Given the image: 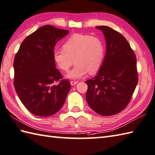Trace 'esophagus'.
I'll list each match as a JSON object with an SVG mask.
<instances>
[{
  "label": "esophagus",
  "instance_id": "1",
  "mask_svg": "<svg viewBox=\"0 0 155 155\" xmlns=\"http://www.w3.org/2000/svg\"><path fill=\"white\" fill-rule=\"evenodd\" d=\"M70 84H71V86H74V85L78 84V81H71Z\"/></svg>",
  "mask_w": 155,
  "mask_h": 155
}]
</instances>
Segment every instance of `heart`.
<instances>
[{"mask_svg":"<svg viewBox=\"0 0 155 155\" xmlns=\"http://www.w3.org/2000/svg\"><path fill=\"white\" fill-rule=\"evenodd\" d=\"M106 47L98 37L74 34L64 43L63 49L53 51V59L59 69L68 71L76 63L68 77L78 79L89 73L96 74L102 67Z\"/></svg>","mask_w":155,"mask_h":155,"instance_id":"1","label":"heart"}]
</instances>
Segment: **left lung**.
I'll use <instances>...</instances> for the list:
<instances>
[{"mask_svg": "<svg viewBox=\"0 0 155 155\" xmlns=\"http://www.w3.org/2000/svg\"><path fill=\"white\" fill-rule=\"evenodd\" d=\"M106 42V53L98 73L86 81V98L94 111L112 116L122 111L130 102L138 84L137 58L125 37L107 26H97Z\"/></svg>", "mask_w": 155, "mask_h": 155, "instance_id": "1", "label": "left lung"}]
</instances>
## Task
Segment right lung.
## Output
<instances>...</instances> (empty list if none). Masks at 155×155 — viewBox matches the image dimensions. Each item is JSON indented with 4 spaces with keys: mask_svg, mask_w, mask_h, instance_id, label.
<instances>
[{
    "mask_svg": "<svg viewBox=\"0 0 155 155\" xmlns=\"http://www.w3.org/2000/svg\"><path fill=\"white\" fill-rule=\"evenodd\" d=\"M68 33L44 25L25 38L15 55V90L25 108L36 116L47 117L58 112L71 88L53 59L56 43Z\"/></svg>",
    "mask_w": 155,
    "mask_h": 155,
    "instance_id": "add662e5",
    "label": "right lung"
}]
</instances>
